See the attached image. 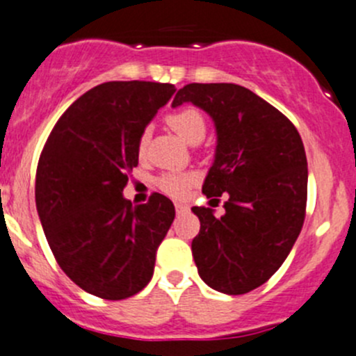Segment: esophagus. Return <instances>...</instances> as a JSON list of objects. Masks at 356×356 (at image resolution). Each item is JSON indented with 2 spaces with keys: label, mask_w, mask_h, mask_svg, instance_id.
Wrapping results in <instances>:
<instances>
[{
  "label": "esophagus",
  "mask_w": 356,
  "mask_h": 356,
  "mask_svg": "<svg viewBox=\"0 0 356 356\" xmlns=\"http://www.w3.org/2000/svg\"><path fill=\"white\" fill-rule=\"evenodd\" d=\"M175 210H177V213H184V212H188L189 207L186 205V203L177 202V203H175Z\"/></svg>",
  "instance_id": "esophagus-1"
}]
</instances>
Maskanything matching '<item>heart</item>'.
Masks as SVG:
<instances>
[{
	"label": "heart",
	"instance_id": "obj_1",
	"mask_svg": "<svg viewBox=\"0 0 356 356\" xmlns=\"http://www.w3.org/2000/svg\"><path fill=\"white\" fill-rule=\"evenodd\" d=\"M167 123L181 139H184L189 144L195 143V140H202L203 136H205V120H203L202 113L193 108L172 113V115L167 116ZM144 140L146 139L143 137L140 146H144ZM193 182H195V177L189 174H167L158 181V184L168 195L181 196L188 191Z\"/></svg>",
	"mask_w": 356,
	"mask_h": 356
}]
</instances>
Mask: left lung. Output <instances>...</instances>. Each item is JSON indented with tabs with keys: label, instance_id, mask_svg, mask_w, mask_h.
Returning <instances> with one entry per match:
<instances>
[{
	"label": "left lung",
	"instance_id": "obj_1",
	"mask_svg": "<svg viewBox=\"0 0 356 356\" xmlns=\"http://www.w3.org/2000/svg\"><path fill=\"white\" fill-rule=\"evenodd\" d=\"M191 102L212 118L216 154L203 195L227 193L224 216L193 207L198 275L213 291L240 296L270 280L305 222L308 161L296 127L278 109L234 83H189L172 108Z\"/></svg>",
	"mask_w": 356,
	"mask_h": 356
}]
</instances>
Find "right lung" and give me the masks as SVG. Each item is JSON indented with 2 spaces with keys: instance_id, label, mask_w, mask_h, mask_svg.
I'll use <instances>...</instances> for the list:
<instances>
[{
  "instance_id": "right-lung-1",
  "label": "right lung",
  "mask_w": 356,
  "mask_h": 356,
  "mask_svg": "<svg viewBox=\"0 0 356 356\" xmlns=\"http://www.w3.org/2000/svg\"><path fill=\"white\" fill-rule=\"evenodd\" d=\"M174 92L170 83H102L69 106L44 144L38 216L62 271L88 294L120 301L153 277L174 203L154 193L132 207L123 188L144 130Z\"/></svg>"
}]
</instances>
